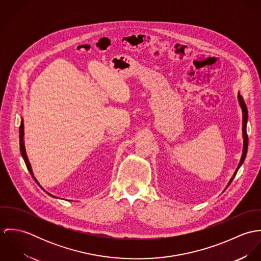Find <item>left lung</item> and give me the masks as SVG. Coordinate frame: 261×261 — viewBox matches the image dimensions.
I'll return each instance as SVG.
<instances>
[{
	"label": "left lung",
	"instance_id": "left-lung-1",
	"mask_svg": "<svg viewBox=\"0 0 261 261\" xmlns=\"http://www.w3.org/2000/svg\"><path fill=\"white\" fill-rule=\"evenodd\" d=\"M238 101H239V105H240V108L242 110V136H243V150H242V155H241V159H240V162H239V165L235 171V173L233 174V177L230 179L229 183L227 187L229 186L232 182V180L234 179L237 171L239 170V168L241 167V165L243 164L244 160H245V156H246V153H247V148H248V137H247V134H246V124H247V119H248V112H247V108H246V105L243 100V97L240 95V93H238Z\"/></svg>",
	"mask_w": 261,
	"mask_h": 261
}]
</instances>
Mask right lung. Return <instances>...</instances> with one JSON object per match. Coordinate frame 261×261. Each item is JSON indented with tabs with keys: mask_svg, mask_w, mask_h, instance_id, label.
Wrapping results in <instances>:
<instances>
[{
	"mask_svg": "<svg viewBox=\"0 0 261 261\" xmlns=\"http://www.w3.org/2000/svg\"><path fill=\"white\" fill-rule=\"evenodd\" d=\"M19 134H20V135H19V138H20V150H21V154H22V156H23V159H24V161H25V164H26V166H27L28 171H29L30 174L32 175V177H33V179L35 180V182L40 186V184L38 183L36 178L34 177V174H33V171H32V168H31V165H30V162H29V160H28V156H27V153H26V149H25V144H24V122H23V118H22V120H21ZM41 188H42V187H41ZM42 189H43V188H42ZM43 190H44V189H43ZM44 191H45V190H44ZM45 192H46V191H45ZM46 193H47L49 196H51V197H53V198H56V197L53 196L52 194H50V193H48V192H46Z\"/></svg>",
	"mask_w": 261,
	"mask_h": 261,
	"instance_id": "1",
	"label": "right lung"
}]
</instances>
